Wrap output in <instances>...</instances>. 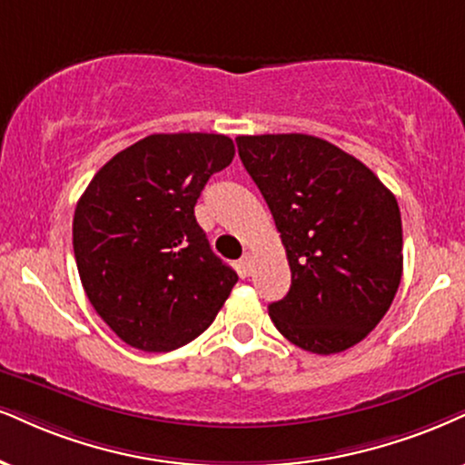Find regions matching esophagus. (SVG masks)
Returning <instances> with one entry per match:
<instances>
[{
    "instance_id": "esophagus-1",
    "label": "esophagus",
    "mask_w": 465,
    "mask_h": 465,
    "mask_svg": "<svg viewBox=\"0 0 465 465\" xmlns=\"http://www.w3.org/2000/svg\"><path fill=\"white\" fill-rule=\"evenodd\" d=\"M239 267H242V272L245 276H250L252 269H254V259H252V254H245L242 261H239Z\"/></svg>"
}]
</instances>
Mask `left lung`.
I'll return each instance as SVG.
<instances>
[{
  "label": "left lung",
  "instance_id": "8db88e82",
  "mask_svg": "<svg viewBox=\"0 0 465 465\" xmlns=\"http://www.w3.org/2000/svg\"><path fill=\"white\" fill-rule=\"evenodd\" d=\"M239 157L282 239L291 289L269 303L280 334L330 355L388 312L403 273L397 198L362 162L314 135H239Z\"/></svg>",
  "mask_w": 465,
  "mask_h": 465
}]
</instances>
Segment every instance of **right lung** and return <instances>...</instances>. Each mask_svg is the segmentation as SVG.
Here are the masks:
<instances>
[{"mask_svg": "<svg viewBox=\"0 0 465 465\" xmlns=\"http://www.w3.org/2000/svg\"><path fill=\"white\" fill-rule=\"evenodd\" d=\"M220 134H153L96 172L73 217L84 291L120 341L148 353L179 349L213 323L237 273L211 250L193 206L231 165Z\"/></svg>", "mask_w": 465, "mask_h": 465, "instance_id": "obj_1", "label": "right lung"}]
</instances>
